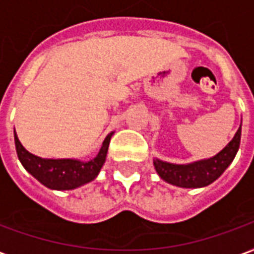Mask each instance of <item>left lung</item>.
<instances>
[{"label": "left lung", "mask_w": 254, "mask_h": 254, "mask_svg": "<svg viewBox=\"0 0 254 254\" xmlns=\"http://www.w3.org/2000/svg\"><path fill=\"white\" fill-rule=\"evenodd\" d=\"M241 142V126L229 145L210 160L197 161L188 165H175L155 160L154 168L162 180L183 188H199L215 181L234 160Z\"/></svg>", "instance_id": "8db88e82"}]
</instances>
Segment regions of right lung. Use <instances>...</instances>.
Masks as SVG:
<instances>
[{"instance_id": "add662e5", "label": "right lung", "mask_w": 254, "mask_h": 254, "mask_svg": "<svg viewBox=\"0 0 254 254\" xmlns=\"http://www.w3.org/2000/svg\"><path fill=\"white\" fill-rule=\"evenodd\" d=\"M112 134L114 132L107 135L99 154L88 162L78 160H46L36 157L24 149L16 132L14 143L18 160L36 180L51 190H64L78 188L96 179L101 166L104 165Z\"/></svg>"}]
</instances>
